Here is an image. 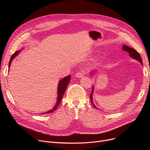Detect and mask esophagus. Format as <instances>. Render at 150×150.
<instances>
[{"label": "esophagus", "instance_id": "1", "mask_svg": "<svg viewBox=\"0 0 150 150\" xmlns=\"http://www.w3.org/2000/svg\"><path fill=\"white\" fill-rule=\"evenodd\" d=\"M85 74V72H83V71H80V72H78L76 74V76L78 78H82Z\"/></svg>", "mask_w": 150, "mask_h": 150}]
</instances>
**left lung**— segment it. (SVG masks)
<instances>
[{
    "mask_svg": "<svg viewBox=\"0 0 150 150\" xmlns=\"http://www.w3.org/2000/svg\"><path fill=\"white\" fill-rule=\"evenodd\" d=\"M122 49H123V50L124 51L128 52L129 53V54L130 57H131L132 58L138 60L141 63V64H142V58L140 57V55L135 49H132V48H131V47H129L125 45H123V48ZM93 87L92 88V92H91V95H90V98H91V101L92 102L93 106L96 108V106H94V105L93 103V101H92V93H93Z\"/></svg>",
    "mask_w": 150,
    "mask_h": 150,
    "instance_id": "1",
    "label": "left lung"
}]
</instances>
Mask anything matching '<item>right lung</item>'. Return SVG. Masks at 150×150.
Returning a JSON list of instances; mask_svg holds the SVG:
<instances>
[{
  "mask_svg": "<svg viewBox=\"0 0 150 150\" xmlns=\"http://www.w3.org/2000/svg\"><path fill=\"white\" fill-rule=\"evenodd\" d=\"M21 50H18L15 53H13V54H12V56L10 58V62H9V68L11 66V63L13 61V59L17 56V55L20 53ZM70 80V75L67 76L66 77H65L64 78H63L61 80L59 81V84H58V98H57V101L56 105H54V106L53 107V108L52 110H50L49 111L46 112L45 113H42V114H49V113H51L54 112L55 110H56L58 106V105H59L60 102L62 100V98L64 96V93L66 91V89L67 87V85L69 84V83Z\"/></svg>",
  "mask_w": 150,
  "mask_h": 150,
  "instance_id": "right-lung-1",
  "label": "right lung"
}]
</instances>
